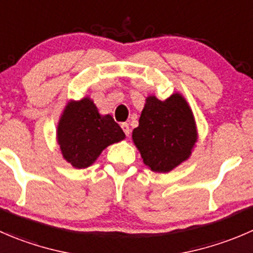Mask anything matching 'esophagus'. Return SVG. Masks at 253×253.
Here are the masks:
<instances>
[{"instance_id": "obj_1", "label": "esophagus", "mask_w": 253, "mask_h": 253, "mask_svg": "<svg viewBox=\"0 0 253 253\" xmlns=\"http://www.w3.org/2000/svg\"><path fill=\"white\" fill-rule=\"evenodd\" d=\"M121 127H122V129H124L125 134H126V136H129V132H131V129H129L128 124L124 122V124H121Z\"/></svg>"}]
</instances>
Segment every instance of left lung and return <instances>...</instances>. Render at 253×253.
Instances as JSON below:
<instances>
[{
	"instance_id": "1",
	"label": "left lung",
	"mask_w": 253,
	"mask_h": 253,
	"mask_svg": "<svg viewBox=\"0 0 253 253\" xmlns=\"http://www.w3.org/2000/svg\"><path fill=\"white\" fill-rule=\"evenodd\" d=\"M138 124L132 138L144 164L153 171L171 170L192 153L197 141L194 119L179 94L166 101L149 96Z\"/></svg>"
}]
</instances>
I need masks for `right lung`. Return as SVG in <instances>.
Segmentation results:
<instances>
[{"label": "right lung", "mask_w": 253, "mask_h": 253, "mask_svg": "<svg viewBox=\"0 0 253 253\" xmlns=\"http://www.w3.org/2000/svg\"><path fill=\"white\" fill-rule=\"evenodd\" d=\"M124 138L121 127L110 115L100 116L90 99L70 102L58 126L61 153L75 168L91 166L102 149Z\"/></svg>", "instance_id": "add662e5"}]
</instances>
